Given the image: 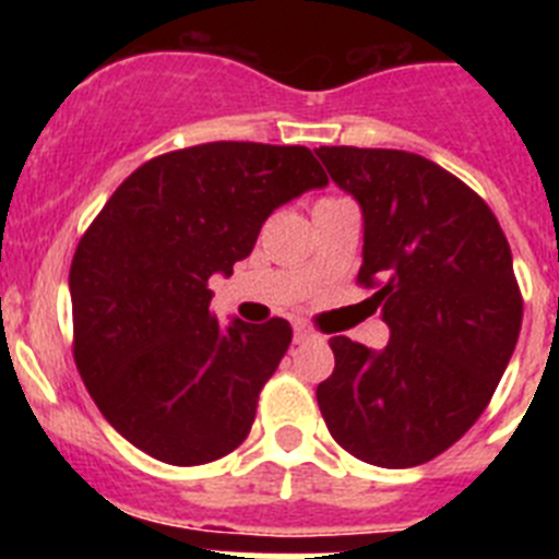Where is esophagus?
Listing matches in <instances>:
<instances>
[{
  "instance_id": "1",
  "label": "esophagus",
  "mask_w": 559,
  "mask_h": 559,
  "mask_svg": "<svg viewBox=\"0 0 559 559\" xmlns=\"http://www.w3.org/2000/svg\"><path fill=\"white\" fill-rule=\"evenodd\" d=\"M316 333L310 328H305V324H296L294 328V341L296 344H305V341H313Z\"/></svg>"
}]
</instances>
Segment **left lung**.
<instances>
[{
    "label": "left lung",
    "instance_id": "8db88e82",
    "mask_svg": "<svg viewBox=\"0 0 559 559\" xmlns=\"http://www.w3.org/2000/svg\"><path fill=\"white\" fill-rule=\"evenodd\" d=\"M364 212L358 283L378 288L389 344L333 335L316 389L328 431L378 467L431 462L471 431L510 364L523 319L512 251L481 195L437 162L386 147H319Z\"/></svg>",
    "mask_w": 559,
    "mask_h": 559
}]
</instances>
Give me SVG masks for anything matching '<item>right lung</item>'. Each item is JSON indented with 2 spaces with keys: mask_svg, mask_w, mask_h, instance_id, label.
Masks as SVG:
<instances>
[{
  "mask_svg": "<svg viewBox=\"0 0 559 559\" xmlns=\"http://www.w3.org/2000/svg\"><path fill=\"white\" fill-rule=\"evenodd\" d=\"M324 185L302 145L206 142L162 153L114 190L69 269L72 353L131 445L192 467L249 437L294 330L285 319L224 328L210 276L251 254L276 206Z\"/></svg>",
  "mask_w": 559,
  "mask_h": 559,
  "instance_id": "add662e5",
  "label": "right lung"
}]
</instances>
